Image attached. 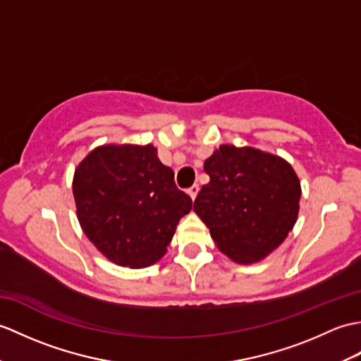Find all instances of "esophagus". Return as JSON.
<instances>
[{
	"mask_svg": "<svg viewBox=\"0 0 361 361\" xmlns=\"http://www.w3.org/2000/svg\"><path fill=\"white\" fill-rule=\"evenodd\" d=\"M198 190H200L198 184H192V186L188 189V194L190 195L192 200H195V197H197V194H198Z\"/></svg>",
	"mask_w": 361,
	"mask_h": 361,
	"instance_id": "1",
	"label": "esophagus"
}]
</instances>
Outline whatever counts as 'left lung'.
Here are the masks:
<instances>
[{
  "label": "left lung",
  "mask_w": 361,
  "mask_h": 361,
  "mask_svg": "<svg viewBox=\"0 0 361 361\" xmlns=\"http://www.w3.org/2000/svg\"><path fill=\"white\" fill-rule=\"evenodd\" d=\"M209 183L194 211L221 252L255 263L279 247L294 228L301 197L294 169L280 157L223 145L204 161Z\"/></svg>",
  "instance_id": "1"
}]
</instances>
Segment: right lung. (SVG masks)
Returning a JSON list of instances; mask_svg holds the SVG:
<instances>
[{
  "label": "right lung",
  "instance_id": "add662e5",
  "mask_svg": "<svg viewBox=\"0 0 361 361\" xmlns=\"http://www.w3.org/2000/svg\"><path fill=\"white\" fill-rule=\"evenodd\" d=\"M73 197L87 238L111 262L129 267L158 262L192 209L152 145L92 150L75 171Z\"/></svg>",
  "mask_w": 361,
  "mask_h": 361
}]
</instances>
